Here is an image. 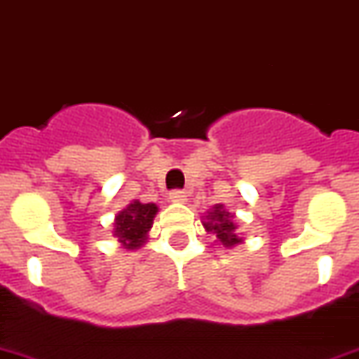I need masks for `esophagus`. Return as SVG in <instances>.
Instances as JSON below:
<instances>
[{"label": "esophagus", "mask_w": 359, "mask_h": 359, "mask_svg": "<svg viewBox=\"0 0 359 359\" xmlns=\"http://www.w3.org/2000/svg\"><path fill=\"white\" fill-rule=\"evenodd\" d=\"M186 197H188V195H186V191H182V189H173L170 194V199L173 201V203H184Z\"/></svg>", "instance_id": "1"}]
</instances>
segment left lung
<instances>
[{"label":"left lung","mask_w":359,"mask_h":359,"mask_svg":"<svg viewBox=\"0 0 359 359\" xmlns=\"http://www.w3.org/2000/svg\"><path fill=\"white\" fill-rule=\"evenodd\" d=\"M206 232H212L215 234L217 241H219L223 247H234L238 243H241V238L236 234L238 225L232 221V215L223 208V205H215L214 208L210 210L208 215H206V221H203Z\"/></svg>","instance_id":"1"}]
</instances>
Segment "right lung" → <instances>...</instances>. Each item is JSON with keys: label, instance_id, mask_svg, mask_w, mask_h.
<instances>
[{"label": "right lung", "instance_id": "add662e5", "mask_svg": "<svg viewBox=\"0 0 359 359\" xmlns=\"http://www.w3.org/2000/svg\"><path fill=\"white\" fill-rule=\"evenodd\" d=\"M156 212H158V206L153 203L144 205L140 201H133L127 208L116 215L114 236L118 238V241L125 249H138L147 240Z\"/></svg>", "mask_w": 359, "mask_h": 359}]
</instances>
